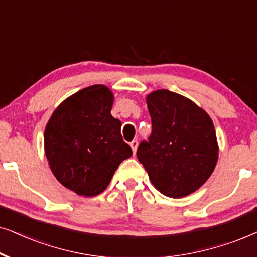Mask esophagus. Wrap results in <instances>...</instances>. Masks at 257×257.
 <instances>
[{
  "mask_svg": "<svg viewBox=\"0 0 257 257\" xmlns=\"http://www.w3.org/2000/svg\"><path fill=\"white\" fill-rule=\"evenodd\" d=\"M138 145H139L138 140H133V141L131 142V147H132V149H133V152H134V154L136 153V149H138Z\"/></svg>",
  "mask_w": 257,
  "mask_h": 257,
  "instance_id": "obj_1",
  "label": "esophagus"
}]
</instances>
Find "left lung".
<instances>
[{"label": "left lung", "instance_id": "obj_1", "mask_svg": "<svg viewBox=\"0 0 257 257\" xmlns=\"http://www.w3.org/2000/svg\"><path fill=\"white\" fill-rule=\"evenodd\" d=\"M152 134L138 159L161 194L180 198L196 191L214 172L218 147L213 121L203 109L173 91L147 97Z\"/></svg>", "mask_w": 257, "mask_h": 257}]
</instances>
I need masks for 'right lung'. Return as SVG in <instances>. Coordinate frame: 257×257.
Instances as JSON below:
<instances>
[{"instance_id":"1","label":"right lung","mask_w":257,"mask_h":257,"mask_svg":"<svg viewBox=\"0 0 257 257\" xmlns=\"http://www.w3.org/2000/svg\"><path fill=\"white\" fill-rule=\"evenodd\" d=\"M111 91L101 84L63 101L44 131V149L53 174L81 196L105 190L123 160L133 155L123 141L121 121L110 114Z\"/></svg>"}]
</instances>
